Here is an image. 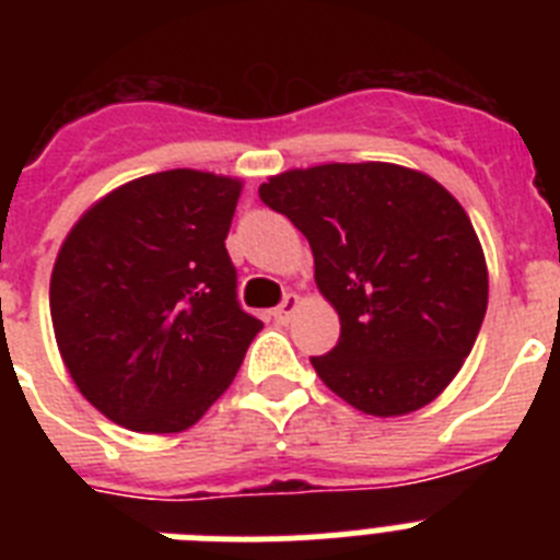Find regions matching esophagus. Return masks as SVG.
<instances>
[{"instance_id": "esophagus-1", "label": "esophagus", "mask_w": 560, "mask_h": 560, "mask_svg": "<svg viewBox=\"0 0 560 560\" xmlns=\"http://www.w3.org/2000/svg\"><path fill=\"white\" fill-rule=\"evenodd\" d=\"M296 308H300V296H296V294H285L283 303H280L275 311H271V316H275V323L285 325Z\"/></svg>"}]
</instances>
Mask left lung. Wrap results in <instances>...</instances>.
Segmentation results:
<instances>
[{
	"mask_svg": "<svg viewBox=\"0 0 560 560\" xmlns=\"http://www.w3.org/2000/svg\"><path fill=\"white\" fill-rule=\"evenodd\" d=\"M260 201L308 237L316 285L339 314L316 375L378 418L427 407L471 353L488 269L471 221L446 187L387 162L271 176Z\"/></svg>",
	"mask_w": 560,
	"mask_h": 560,
	"instance_id": "left-lung-1",
	"label": "left lung"
}]
</instances>
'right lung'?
Returning <instances> with one entry per match:
<instances>
[{
    "label": "right lung",
    "mask_w": 560,
    "mask_h": 560,
    "mask_svg": "<svg viewBox=\"0 0 560 560\" xmlns=\"http://www.w3.org/2000/svg\"><path fill=\"white\" fill-rule=\"evenodd\" d=\"M241 182L165 171L72 226L49 280L58 350L83 398L133 432L192 427L264 328L226 252Z\"/></svg>",
    "instance_id": "1"
}]
</instances>
